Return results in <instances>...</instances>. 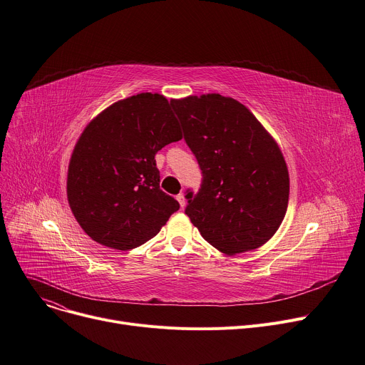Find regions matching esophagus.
<instances>
[{
	"label": "esophagus",
	"instance_id": "1",
	"mask_svg": "<svg viewBox=\"0 0 365 365\" xmlns=\"http://www.w3.org/2000/svg\"><path fill=\"white\" fill-rule=\"evenodd\" d=\"M176 200L179 201V204H180V207H182V208H185V207H186V198H185V193H182V192H180L179 195L176 197Z\"/></svg>",
	"mask_w": 365,
	"mask_h": 365
}]
</instances>
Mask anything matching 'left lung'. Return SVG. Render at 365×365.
I'll return each instance as SVG.
<instances>
[{"mask_svg":"<svg viewBox=\"0 0 365 365\" xmlns=\"http://www.w3.org/2000/svg\"><path fill=\"white\" fill-rule=\"evenodd\" d=\"M202 170L185 212L210 245L226 255L262 247L280 227L289 172L274 138L239 101L220 93L170 101Z\"/></svg>","mask_w":365,"mask_h":365,"instance_id":"left-lung-1","label":"left lung"}]
</instances>
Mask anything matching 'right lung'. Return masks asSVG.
<instances>
[{
    "mask_svg": "<svg viewBox=\"0 0 365 365\" xmlns=\"http://www.w3.org/2000/svg\"><path fill=\"white\" fill-rule=\"evenodd\" d=\"M180 139L160 93L132 95L89 121L68 163L67 200L92 240L128 251L160 232L180 205L160 189L155 154Z\"/></svg>",
    "mask_w": 365,
    "mask_h": 365,
    "instance_id": "add662e5",
    "label": "right lung"
}]
</instances>
